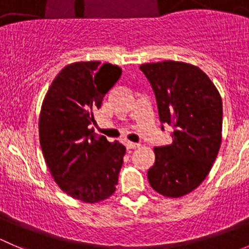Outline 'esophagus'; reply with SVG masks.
<instances>
[{
  "label": "esophagus",
  "mask_w": 249,
  "mask_h": 249,
  "mask_svg": "<svg viewBox=\"0 0 249 249\" xmlns=\"http://www.w3.org/2000/svg\"><path fill=\"white\" fill-rule=\"evenodd\" d=\"M140 143H134V142H126V148L127 149H136L140 148Z\"/></svg>",
  "instance_id": "esophagus-1"
}]
</instances>
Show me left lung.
<instances>
[{"instance_id":"left-lung-1","label":"left lung","mask_w":249,"mask_h":249,"mask_svg":"<svg viewBox=\"0 0 249 249\" xmlns=\"http://www.w3.org/2000/svg\"><path fill=\"white\" fill-rule=\"evenodd\" d=\"M154 91L161 130L173 127L172 143L154 148L148 170L153 189L167 197L193 192L207 177L222 143L223 104L217 88L194 65L162 61L140 66Z\"/></svg>"}]
</instances>
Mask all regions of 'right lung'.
<instances>
[{
  "label": "right lung",
  "mask_w": 249,
  "mask_h": 249,
  "mask_svg": "<svg viewBox=\"0 0 249 249\" xmlns=\"http://www.w3.org/2000/svg\"><path fill=\"white\" fill-rule=\"evenodd\" d=\"M122 69L100 61L67 65L53 80L39 114V143L53 178L70 196L102 201L117 189L126 148L89 125Z\"/></svg>",
  "instance_id": "obj_1"
}]
</instances>
